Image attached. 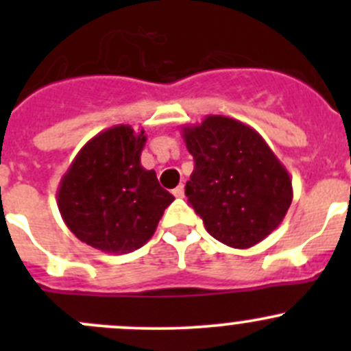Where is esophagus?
Listing matches in <instances>:
<instances>
[{"instance_id":"34e87169","label":"esophagus","mask_w":351,"mask_h":351,"mask_svg":"<svg viewBox=\"0 0 351 351\" xmlns=\"http://www.w3.org/2000/svg\"><path fill=\"white\" fill-rule=\"evenodd\" d=\"M173 195H175L176 198H183V197H185V186H183V185L176 186V189L173 190Z\"/></svg>"}]
</instances>
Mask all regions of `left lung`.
Listing matches in <instances>:
<instances>
[{
  "label": "left lung",
  "instance_id": "8db88e82",
  "mask_svg": "<svg viewBox=\"0 0 351 351\" xmlns=\"http://www.w3.org/2000/svg\"><path fill=\"white\" fill-rule=\"evenodd\" d=\"M193 173L185 193L212 238L238 250L263 241L292 204V180L263 137L246 123L207 115L182 127Z\"/></svg>",
  "mask_w": 351,
  "mask_h": 351
}]
</instances>
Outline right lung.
<instances>
[{
  "mask_svg": "<svg viewBox=\"0 0 351 351\" xmlns=\"http://www.w3.org/2000/svg\"><path fill=\"white\" fill-rule=\"evenodd\" d=\"M144 129L113 125L88 141L62 176L58 207L80 241L105 253L139 250L175 197L141 166Z\"/></svg>",
  "mask_w": 351,
  "mask_h": 351,
  "instance_id": "1",
  "label": "right lung"
}]
</instances>
